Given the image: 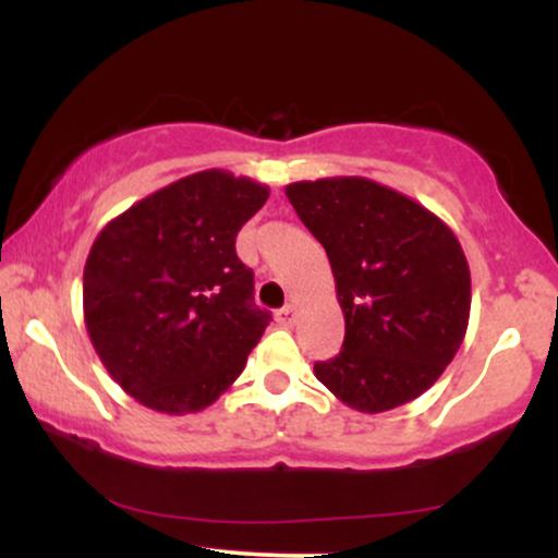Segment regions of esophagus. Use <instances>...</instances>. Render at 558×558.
Wrapping results in <instances>:
<instances>
[{
    "mask_svg": "<svg viewBox=\"0 0 558 558\" xmlns=\"http://www.w3.org/2000/svg\"><path fill=\"white\" fill-rule=\"evenodd\" d=\"M275 319H278V325H283V328H291V325L296 323V304H286L283 310L275 315Z\"/></svg>",
    "mask_w": 558,
    "mask_h": 558,
    "instance_id": "1",
    "label": "esophagus"
}]
</instances>
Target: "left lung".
Segmentation results:
<instances>
[{
    "label": "left lung",
    "instance_id": "1",
    "mask_svg": "<svg viewBox=\"0 0 558 558\" xmlns=\"http://www.w3.org/2000/svg\"><path fill=\"white\" fill-rule=\"evenodd\" d=\"M299 220L328 252L345 319L341 354L317 380L364 414L425 393L470 325V265L453 230L414 198L360 175L286 185Z\"/></svg>",
    "mask_w": 558,
    "mask_h": 558
}]
</instances>
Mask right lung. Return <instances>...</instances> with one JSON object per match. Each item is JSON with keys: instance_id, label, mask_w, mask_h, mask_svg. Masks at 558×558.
<instances>
[{"instance_id": "1", "label": "right lung", "mask_w": 558, "mask_h": 558, "mask_svg": "<svg viewBox=\"0 0 558 558\" xmlns=\"http://www.w3.org/2000/svg\"><path fill=\"white\" fill-rule=\"evenodd\" d=\"M270 196L265 183L202 170L125 209L83 267V323L112 380L146 409L202 412L246 367L270 312L235 235Z\"/></svg>"}]
</instances>
